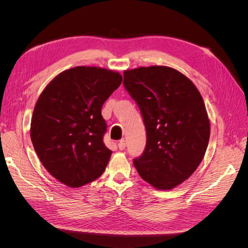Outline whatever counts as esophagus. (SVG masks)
<instances>
[{"label": "esophagus", "mask_w": 248, "mask_h": 248, "mask_svg": "<svg viewBox=\"0 0 248 248\" xmlns=\"http://www.w3.org/2000/svg\"><path fill=\"white\" fill-rule=\"evenodd\" d=\"M125 147H126V144H125V140H121L119 141V144H118V148H119V150H124L125 149Z\"/></svg>", "instance_id": "34e87169"}]
</instances>
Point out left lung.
<instances>
[{"label":"left lung","mask_w":248,"mask_h":248,"mask_svg":"<svg viewBox=\"0 0 248 248\" xmlns=\"http://www.w3.org/2000/svg\"><path fill=\"white\" fill-rule=\"evenodd\" d=\"M123 85L138 104L147 133L134 167L155 188H174L204 158L210 138L204 100L190 79L166 66L126 70Z\"/></svg>","instance_id":"left-lung-1"}]
</instances>
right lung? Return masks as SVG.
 <instances>
[{
    "instance_id": "1",
    "label": "right lung",
    "mask_w": 248,
    "mask_h": 248,
    "mask_svg": "<svg viewBox=\"0 0 248 248\" xmlns=\"http://www.w3.org/2000/svg\"><path fill=\"white\" fill-rule=\"evenodd\" d=\"M122 82L98 67L63 71L43 90L31 121V140L43 167L60 182L80 187L99 178L110 158L103 103Z\"/></svg>"
}]
</instances>
